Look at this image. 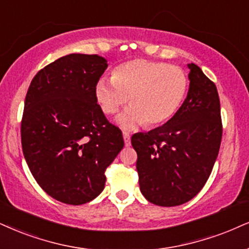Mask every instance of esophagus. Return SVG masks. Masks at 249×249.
I'll list each match as a JSON object with an SVG mask.
<instances>
[{"instance_id": "obj_1", "label": "esophagus", "mask_w": 249, "mask_h": 249, "mask_svg": "<svg viewBox=\"0 0 249 249\" xmlns=\"http://www.w3.org/2000/svg\"><path fill=\"white\" fill-rule=\"evenodd\" d=\"M122 135H124V145L125 146H129L130 145V134L127 133V131H124V133H122Z\"/></svg>"}]
</instances>
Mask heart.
<instances>
[{
	"label": "heart",
	"mask_w": 249,
	"mask_h": 249,
	"mask_svg": "<svg viewBox=\"0 0 249 249\" xmlns=\"http://www.w3.org/2000/svg\"><path fill=\"white\" fill-rule=\"evenodd\" d=\"M110 78L97 83V100L104 113L110 115L129 98L131 107L119 118L124 127L165 124L178 112L188 91V77L182 69L157 61H128L116 67Z\"/></svg>",
	"instance_id": "obj_1"
}]
</instances>
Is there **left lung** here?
I'll list each match as a JSON object with an SVG mask.
<instances>
[{
	"instance_id": "8db88e82",
	"label": "left lung",
	"mask_w": 249,
	"mask_h": 249,
	"mask_svg": "<svg viewBox=\"0 0 249 249\" xmlns=\"http://www.w3.org/2000/svg\"><path fill=\"white\" fill-rule=\"evenodd\" d=\"M189 90L162 127L131 136L140 189L149 202L176 207L195 197L209 179L222 142L220 103L214 83L188 64Z\"/></svg>"
}]
</instances>
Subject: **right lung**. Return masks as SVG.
I'll list each match as a JSON object with an SVG mask.
<instances>
[{"label": "right lung", "mask_w": 249, "mask_h": 249, "mask_svg": "<svg viewBox=\"0 0 249 249\" xmlns=\"http://www.w3.org/2000/svg\"><path fill=\"white\" fill-rule=\"evenodd\" d=\"M97 54H69L42 68L27 90L20 124L31 173L52 197L88 203L103 192L105 171L124 148L122 131L97 104L107 69Z\"/></svg>", "instance_id": "add662e5"}]
</instances>
